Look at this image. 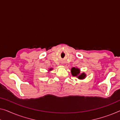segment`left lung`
Here are the masks:
<instances>
[{
	"instance_id": "obj_1",
	"label": "left lung",
	"mask_w": 120,
	"mask_h": 120,
	"mask_svg": "<svg viewBox=\"0 0 120 120\" xmlns=\"http://www.w3.org/2000/svg\"><path fill=\"white\" fill-rule=\"evenodd\" d=\"M71 74L73 76H78L80 73V70L78 68H75L73 67L71 68ZM86 76V74H84V73H82L81 74H80V75H79V76H78V78L79 79H83L85 78Z\"/></svg>"
}]
</instances>
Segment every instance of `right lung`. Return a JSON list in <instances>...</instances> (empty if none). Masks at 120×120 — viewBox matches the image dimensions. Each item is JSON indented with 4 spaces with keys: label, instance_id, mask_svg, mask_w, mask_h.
<instances>
[{
    "label": "right lung",
    "instance_id": "obj_1",
    "mask_svg": "<svg viewBox=\"0 0 120 120\" xmlns=\"http://www.w3.org/2000/svg\"><path fill=\"white\" fill-rule=\"evenodd\" d=\"M51 69H50V70H51Z\"/></svg>",
    "mask_w": 120,
    "mask_h": 120
}]
</instances>
